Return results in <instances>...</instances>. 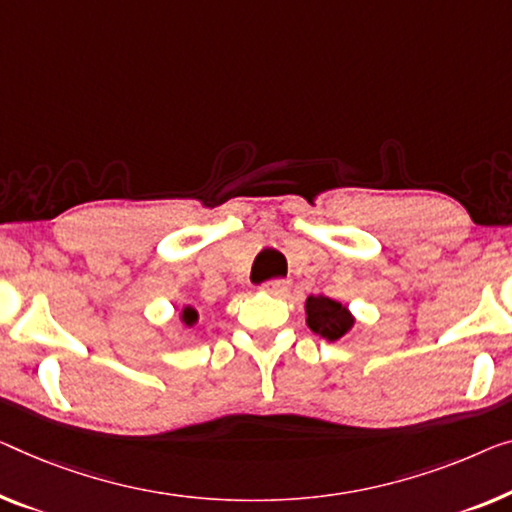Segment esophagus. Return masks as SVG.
Segmentation results:
<instances>
[{"label": "esophagus", "mask_w": 512, "mask_h": 512, "mask_svg": "<svg viewBox=\"0 0 512 512\" xmlns=\"http://www.w3.org/2000/svg\"><path fill=\"white\" fill-rule=\"evenodd\" d=\"M262 289L273 296H285L289 289V282L287 280H269V282H264Z\"/></svg>", "instance_id": "obj_1"}]
</instances>
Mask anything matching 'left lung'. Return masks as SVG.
I'll list each match as a JSON object with an SVG mask.
<instances>
[{
  "label": "left lung",
  "instance_id": "8db88e82",
  "mask_svg": "<svg viewBox=\"0 0 512 512\" xmlns=\"http://www.w3.org/2000/svg\"><path fill=\"white\" fill-rule=\"evenodd\" d=\"M305 315H308L305 322H308L310 331L322 335L329 342L340 340L354 326V315L347 310V305L322 294L308 296V301H305Z\"/></svg>",
  "mask_w": 512,
  "mask_h": 512
}]
</instances>
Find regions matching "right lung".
I'll return each instance as SVG.
<instances>
[{"instance_id": "1", "label": "right lung", "mask_w": 512, "mask_h": 512, "mask_svg": "<svg viewBox=\"0 0 512 512\" xmlns=\"http://www.w3.org/2000/svg\"><path fill=\"white\" fill-rule=\"evenodd\" d=\"M197 317H200V315H197V310L190 308V305H186V308L181 310V322L186 326H193L197 322Z\"/></svg>"}]
</instances>
